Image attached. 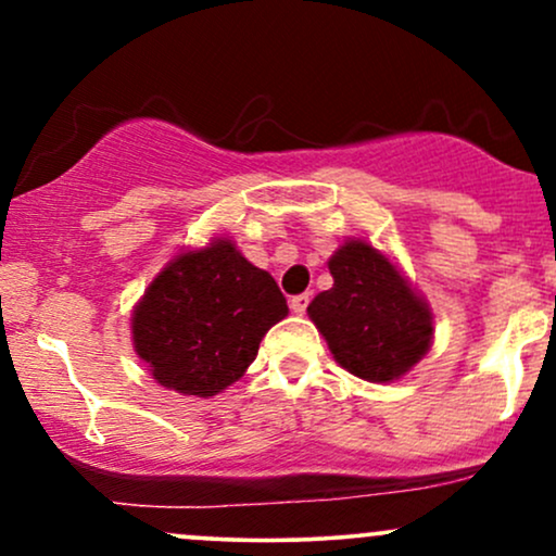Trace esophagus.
Instances as JSON below:
<instances>
[{"label":"esophagus","instance_id":"esophagus-1","mask_svg":"<svg viewBox=\"0 0 556 556\" xmlns=\"http://www.w3.org/2000/svg\"><path fill=\"white\" fill-rule=\"evenodd\" d=\"M308 303H311V295H308V292H300V295H292V298H290V308H292V314L303 316V314H305V308H308Z\"/></svg>","mask_w":556,"mask_h":556}]
</instances>
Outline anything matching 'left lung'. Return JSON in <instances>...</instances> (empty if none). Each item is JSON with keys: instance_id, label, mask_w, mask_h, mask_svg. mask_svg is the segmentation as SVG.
Instances as JSON below:
<instances>
[{"instance_id": "obj_1", "label": "left lung", "mask_w": 556, "mask_h": 556, "mask_svg": "<svg viewBox=\"0 0 556 556\" xmlns=\"http://www.w3.org/2000/svg\"><path fill=\"white\" fill-rule=\"evenodd\" d=\"M329 271L334 285L314 298L308 316L334 361L366 381L400 379L431 344L429 305L368 242H344Z\"/></svg>"}]
</instances>
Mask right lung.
<instances>
[{"label":"right lung","mask_w":556,"mask_h":556,"mask_svg":"<svg viewBox=\"0 0 556 556\" xmlns=\"http://www.w3.org/2000/svg\"><path fill=\"white\" fill-rule=\"evenodd\" d=\"M287 300L229 240L177 256L132 314V342L162 387L212 397L238 381Z\"/></svg>","instance_id":"add662e5"}]
</instances>
